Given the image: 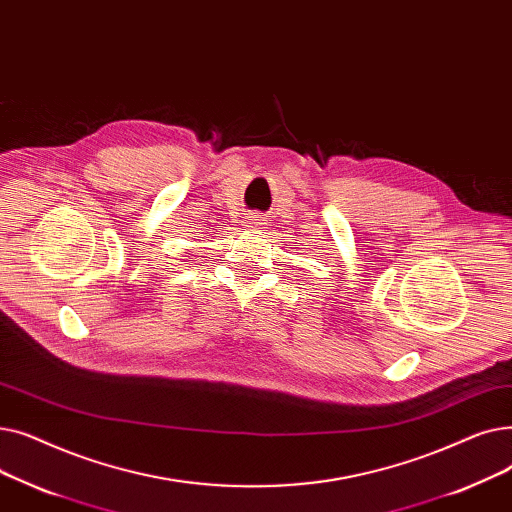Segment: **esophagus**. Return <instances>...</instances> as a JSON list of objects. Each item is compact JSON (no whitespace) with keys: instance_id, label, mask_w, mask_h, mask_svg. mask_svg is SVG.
Instances as JSON below:
<instances>
[{"instance_id":"obj_1","label":"esophagus","mask_w":512,"mask_h":512,"mask_svg":"<svg viewBox=\"0 0 512 512\" xmlns=\"http://www.w3.org/2000/svg\"><path fill=\"white\" fill-rule=\"evenodd\" d=\"M260 225H262V216H260V214H252V216H248L246 227H250V229H258Z\"/></svg>"}]
</instances>
